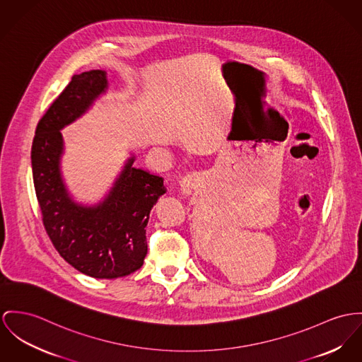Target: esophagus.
Segmentation results:
<instances>
[{
  "mask_svg": "<svg viewBox=\"0 0 362 362\" xmlns=\"http://www.w3.org/2000/svg\"><path fill=\"white\" fill-rule=\"evenodd\" d=\"M198 175L197 173H189L186 176L182 177L180 180V192L183 194L189 195L192 193V190L194 189L195 185L198 183Z\"/></svg>",
  "mask_w": 362,
  "mask_h": 362,
  "instance_id": "obj_1",
  "label": "esophagus"
}]
</instances>
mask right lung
<instances>
[{
  "label": "right lung",
  "mask_w": 362,
  "mask_h": 362,
  "mask_svg": "<svg viewBox=\"0 0 362 362\" xmlns=\"http://www.w3.org/2000/svg\"><path fill=\"white\" fill-rule=\"evenodd\" d=\"M107 88L105 70L73 76L37 125L31 168L42 222L56 250L85 276L112 279L141 267L150 211L167 189L161 176L134 167L132 154L98 204H80L69 193L60 169V131L88 112Z\"/></svg>",
  "instance_id": "1"
}]
</instances>
